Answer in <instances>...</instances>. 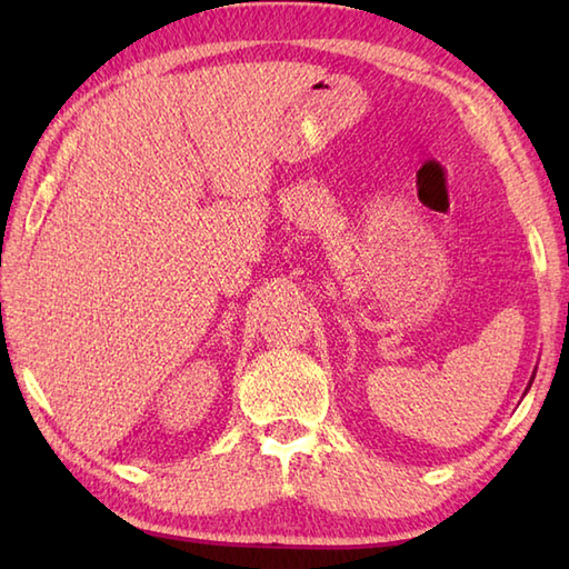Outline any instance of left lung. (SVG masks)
Listing matches in <instances>:
<instances>
[{
  "label": "left lung",
  "instance_id": "left-lung-1",
  "mask_svg": "<svg viewBox=\"0 0 569 569\" xmlns=\"http://www.w3.org/2000/svg\"><path fill=\"white\" fill-rule=\"evenodd\" d=\"M533 379H536V373H533V377H530V383H533ZM530 383H528V389H530ZM528 389H526V391H528Z\"/></svg>",
  "mask_w": 569,
  "mask_h": 569
}]
</instances>
